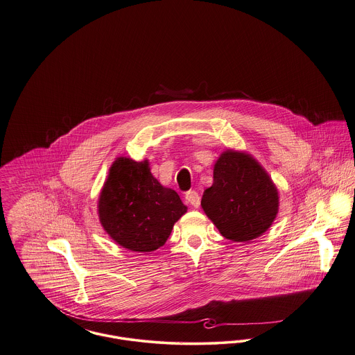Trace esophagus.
Returning a JSON list of instances; mask_svg holds the SVG:
<instances>
[{
    "label": "esophagus",
    "instance_id": "1",
    "mask_svg": "<svg viewBox=\"0 0 355 355\" xmlns=\"http://www.w3.org/2000/svg\"><path fill=\"white\" fill-rule=\"evenodd\" d=\"M186 202L190 203L193 207H200L201 197L196 190H189L185 194Z\"/></svg>",
    "mask_w": 355,
    "mask_h": 355
}]
</instances>
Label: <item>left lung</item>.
<instances>
[{
  "mask_svg": "<svg viewBox=\"0 0 355 355\" xmlns=\"http://www.w3.org/2000/svg\"><path fill=\"white\" fill-rule=\"evenodd\" d=\"M202 209L220 234L234 242L262 236L278 213V191L262 166L245 153H223Z\"/></svg>",
  "mask_w": 355,
  "mask_h": 355,
  "instance_id": "8db88e82",
  "label": "left lung"
}]
</instances>
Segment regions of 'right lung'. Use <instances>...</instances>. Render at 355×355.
<instances>
[{
	"label": "right lung",
	"instance_id": "1",
	"mask_svg": "<svg viewBox=\"0 0 355 355\" xmlns=\"http://www.w3.org/2000/svg\"><path fill=\"white\" fill-rule=\"evenodd\" d=\"M98 213L103 229L119 245L148 253L165 245L186 206L153 177L148 161L121 157L102 189Z\"/></svg>",
	"mask_w": 355,
	"mask_h": 355
}]
</instances>
